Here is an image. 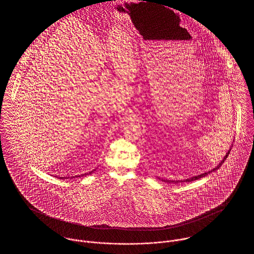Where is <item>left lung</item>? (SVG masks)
Segmentation results:
<instances>
[{"instance_id":"1","label":"left lung","mask_w":254,"mask_h":254,"mask_svg":"<svg viewBox=\"0 0 254 254\" xmlns=\"http://www.w3.org/2000/svg\"><path fill=\"white\" fill-rule=\"evenodd\" d=\"M230 150H229V152L227 153V155L225 156V158L223 159V161H221V163L218 165L216 168H214L213 169H211L210 171H207V172H205V173H203V174H200V175H197V176H193V177H191V178H190V179H186V180H182V181H170V180H164V179H162V181L164 182H169V183H182V182H192L195 181V180H198V179H200V178H203V177H205L206 176L207 174H209V173H211L212 171H215V170H217L221 166H222V164L224 163V161L227 159V157L229 156V154H230Z\"/></svg>"}]
</instances>
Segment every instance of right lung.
<instances>
[{
    "label": "right lung",
    "mask_w": 254,
    "mask_h": 254,
    "mask_svg": "<svg viewBox=\"0 0 254 254\" xmlns=\"http://www.w3.org/2000/svg\"><path fill=\"white\" fill-rule=\"evenodd\" d=\"M94 170H95V169H94ZM94 170H92V171H90V172H88V173H85V174H84V175H88V174H91V173H92ZM81 176H83V175H81ZM74 177H80V176H73V178H74ZM71 178H72V177H71ZM60 179H63V177H61Z\"/></svg>",
    "instance_id": "add662e5"
}]
</instances>
